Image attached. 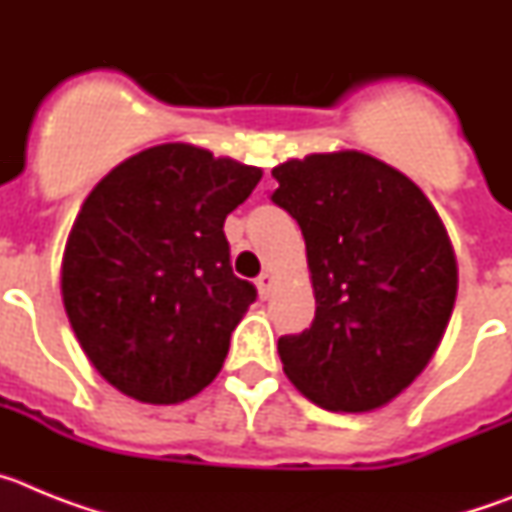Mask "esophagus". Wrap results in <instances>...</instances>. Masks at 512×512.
Returning a JSON list of instances; mask_svg holds the SVG:
<instances>
[{"label":"esophagus","mask_w":512,"mask_h":512,"mask_svg":"<svg viewBox=\"0 0 512 512\" xmlns=\"http://www.w3.org/2000/svg\"><path fill=\"white\" fill-rule=\"evenodd\" d=\"M274 282H277V279H274V274H271V271H264V274L256 279V287H259L261 300H269L271 289H274Z\"/></svg>","instance_id":"34e87169"}]
</instances>
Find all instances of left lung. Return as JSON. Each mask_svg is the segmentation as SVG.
I'll use <instances>...</instances> for the list:
<instances>
[{"instance_id":"1","label":"left lung","mask_w":512,"mask_h":512,"mask_svg":"<svg viewBox=\"0 0 512 512\" xmlns=\"http://www.w3.org/2000/svg\"><path fill=\"white\" fill-rule=\"evenodd\" d=\"M271 202L305 235L315 320L279 338L284 374L315 405L369 413L436 354L459 287L454 246L423 189L361 151L274 166Z\"/></svg>"}]
</instances>
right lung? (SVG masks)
Instances as JSON below:
<instances>
[{"mask_svg":"<svg viewBox=\"0 0 512 512\" xmlns=\"http://www.w3.org/2000/svg\"><path fill=\"white\" fill-rule=\"evenodd\" d=\"M264 171L164 143L117 164L89 192L61 264L69 323L122 395L176 405L202 392L256 289L230 266L225 217Z\"/></svg>","mask_w":512,"mask_h":512,"instance_id":"obj_1","label":"right lung"}]
</instances>
